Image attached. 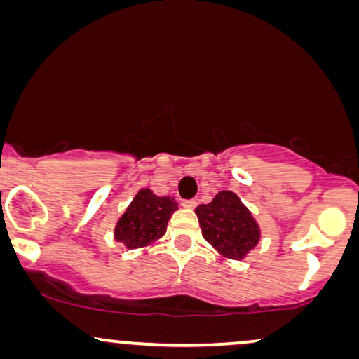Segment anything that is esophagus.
I'll list each match as a JSON object with an SVG mask.
<instances>
[{
    "label": "esophagus",
    "instance_id": "esophagus-1",
    "mask_svg": "<svg viewBox=\"0 0 359 359\" xmlns=\"http://www.w3.org/2000/svg\"><path fill=\"white\" fill-rule=\"evenodd\" d=\"M181 204H183V208H186V209H194L196 205H198V203H196L194 199H186Z\"/></svg>",
    "mask_w": 359,
    "mask_h": 359
}]
</instances>
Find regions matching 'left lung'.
<instances>
[{
  "label": "left lung",
  "instance_id": "left-lung-1",
  "mask_svg": "<svg viewBox=\"0 0 359 359\" xmlns=\"http://www.w3.org/2000/svg\"><path fill=\"white\" fill-rule=\"evenodd\" d=\"M203 237L225 258L242 259L259 242V227L232 191H220L209 204L196 208Z\"/></svg>",
  "mask_w": 359,
  "mask_h": 359
}]
</instances>
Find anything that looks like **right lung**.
Wrapping results in <instances>:
<instances>
[{
  "instance_id": "obj_1",
  "label": "right lung",
  "mask_w": 359,
  "mask_h": 359,
  "mask_svg": "<svg viewBox=\"0 0 359 359\" xmlns=\"http://www.w3.org/2000/svg\"><path fill=\"white\" fill-rule=\"evenodd\" d=\"M178 204L170 196H156L150 189H140L117 222L114 237L127 248L145 247L166 232V225Z\"/></svg>"
}]
</instances>
